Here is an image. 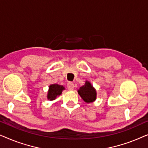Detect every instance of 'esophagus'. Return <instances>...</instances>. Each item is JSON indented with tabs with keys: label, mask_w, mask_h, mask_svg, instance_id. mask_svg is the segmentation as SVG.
<instances>
[{
	"label": "esophagus",
	"mask_w": 148,
	"mask_h": 148,
	"mask_svg": "<svg viewBox=\"0 0 148 148\" xmlns=\"http://www.w3.org/2000/svg\"><path fill=\"white\" fill-rule=\"evenodd\" d=\"M67 88L69 90H73L74 89V84L72 82L67 83Z\"/></svg>",
	"instance_id": "esophagus-1"
}]
</instances>
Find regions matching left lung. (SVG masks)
<instances>
[{
	"label": "left lung",
	"mask_w": 148,
	"mask_h": 148,
	"mask_svg": "<svg viewBox=\"0 0 148 148\" xmlns=\"http://www.w3.org/2000/svg\"><path fill=\"white\" fill-rule=\"evenodd\" d=\"M77 92L83 100L86 103H92L96 100L97 92L92 84L86 81L85 84L77 90Z\"/></svg>",
	"instance_id": "1"
}]
</instances>
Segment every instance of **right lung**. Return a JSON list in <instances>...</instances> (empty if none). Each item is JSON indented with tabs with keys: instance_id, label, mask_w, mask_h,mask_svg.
I'll use <instances>...</instances> for the list:
<instances>
[{
	"instance_id": "add662e5",
	"label": "right lung",
	"mask_w": 148,
	"mask_h": 148,
	"mask_svg": "<svg viewBox=\"0 0 148 148\" xmlns=\"http://www.w3.org/2000/svg\"><path fill=\"white\" fill-rule=\"evenodd\" d=\"M64 90H65V88L62 85L56 84L50 85L48 90L47 99L50 101L54 100L58 96L61 95L62 91Z\"/></svg>"
}]
</instances>
